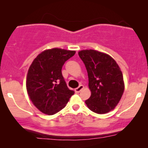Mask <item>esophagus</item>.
<instances>
[{
    "mask_svg": "<svg viewBox=\"0 0 148 148\" xmlns=\"http://www.w3.org/2000/svg\"><path fill=\"white\" fill-rule=\"evenodd\" d=\"M84 86H83V85H80L78 88L75 89V93H79L81 91H82V89H84Z\"/></svg>",
    "mask_w": 148,
    "mask_h": 148,
    "instance_id": "34e87169",
    "label": "esophagus"
}]
</instances>
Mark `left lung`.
Returning <instances> with one entry per match:
<instances>
[{"mask_svg":"<svg viewBox=\"0 0 148 148\" xmlns=\"http://www.w3.org/2000/svg\"><path fill=\"white\" fill-rule=\"evenodd\" d=\"M86 66L91 96L86 100L89 109L105 114L114 109L124 92L123 73L118 64L109 56L94 50L78 52Z\"/></svg>","mask_w":148,"mask_h":148,"instance_id":"1","label":"left lung"}]
</instances>
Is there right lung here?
I'll list each match as a JSON object with an SVG mask.
<instances>
[{"instance_id": "obj_1", "label": "right lung", "mask_w": 148, "mask_h": 148, "mask_svg": "<svg viewBox=\"0 0 148 148\" xmlns=\"http://www.w3.org/2000/svg\"><path fill=\"white\" fill-rule=\"evenodd\" d=\"M75 54L60 48L46 50L38 54L30 65L26 88L30 100L40 111L52 115L64 108L74 91L66 86L62 67Z\"/></svg>"}]
</instances>
